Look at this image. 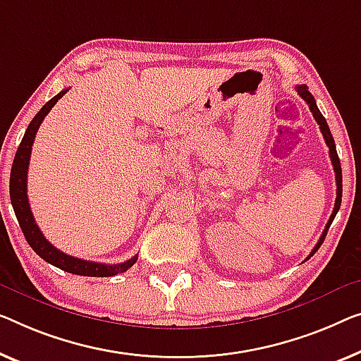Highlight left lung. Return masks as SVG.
<instances>
[{"mask_svg":"<svg viewBox=\"0 0 361 361\" xmlns=\"http://www.w3.org/2000/svg\"><path fill=\"white\" fill-rule=\"evenodd\" d=\"M295 89H297V92H298V95L301 97V99H303V100L306 102V104H308L310 110H311V113H313V116H314V120L318 121L319 129H321V133H322V136H324V141H326V144H327V147H329L331 162H332V166H334V171H336V185H337V197H336V204H334V211H332L329 220H327L326 228H324V232H322L319 241H318V243H316V246L313 248V251L310 252V256L306 257V259H310V257L313 256L314 252L319 250V246L322 245V241H324L326 235H327V230H329V227H331L332 220H334L336 214L338 212V209H341V202H342V169H341V160H338V155H337V150H336L334 137H332L331 129H329V126H327L326 118L322 116V113L319 111L318 105H316L314 97L311 95V92L308 90V87H306V85H297V87H295Z\"/></svg>","mask_w":361,"mask_h":361,"instance_id":"8db88e82","label":"left lung"}]
</instances>
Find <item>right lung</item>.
<instances>
[{
	"label": "right lung",
	"mask_w": 361,
	"mask_h": 361,
	"mask_svg": "<svg viewBox=\"0 0 361 361\" xmlns=\"http://www.w3.org/2000/svg\"><path fill=\"white\" fill-rule=\"evenodd\" d=\"M69 89L61 90L60 94L48 100L45 105L42 106L40 111L34 116V120L29 123L25 129V134L20 141V146L16 152L13 169H11V180H9V196L11 204H13L14 214L18 217V222L20 225V230L25 236L27 243L30 248L39 255L43 261L50 262L51 266L61 269L64 272L76 274V276H87V277H111L116 274L126 272L134 262L137 261V255L133 256L131 259L120 264H102V262H92L79 259V257L69 256L66 252L56 250L50 241H48L43 233L40 232L39 225L35 224L34 215H32L29 197H27V170H29V160L32 152V144H34L35 134L39 131L43 118L48 115L58 100L68 92Z\"/></svg>",
	"instance_id": "right-lung-1"
}]
</instances>
